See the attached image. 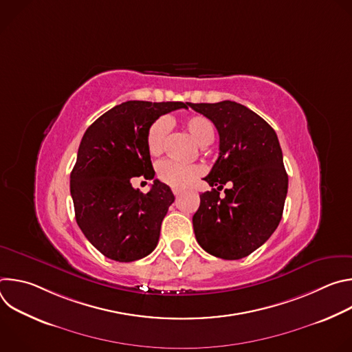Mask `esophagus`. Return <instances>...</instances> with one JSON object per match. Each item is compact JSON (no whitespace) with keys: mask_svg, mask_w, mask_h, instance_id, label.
Here are the masks:
<instances>
[{"mask_svg":"<svg viewBox=\"0 0 352 352\" xmlns=\"http://www.w3.org/2000/svg\"><path fill=\"white\" fill-rule=\"evenodd\" d=\"M173 193H174L175 196H178V195L181 193V189H173Z\"/></svg>","mask_w":352,"mask_h":352,"instance_id":"obj_1","label":"esophagus"}]
</instances>
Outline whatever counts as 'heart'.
<instances>
[{
	"mask_svg": "<svg viewBox=\"0 0 352 352\" xmlns=\"http://www.w3.org/2000/svg\"><path fill=\"white\" fill-rule=\"evenodd\" d=\"M184 126L199 146H208L214 139V126L212 121L204 116H193L185 120ZM171 122L167 117L157 118L147 129L146 146L150 155L159 156L164 152ZM159 178L174 186L184 188L202 174V168L195 164H181L173 160H163L157 167Z\"/></svg>",
	"mask_w": 352,
	"mask_h": 352,
	"instance_id": "obj_1",
	"label": "heart"
}]
</instances>
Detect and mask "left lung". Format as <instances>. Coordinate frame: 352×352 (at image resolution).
I'll return each instance as SVG.
<instances>
[{
  "label": "left lung",
  "mask_w": 352,
  "mask_h": 352,
  "mask_svg": "<svg viewBox=\"0 0 352 352\" xmlns=\"http://www.w3.org/2000/svg\"><path fill=\"white\" fill-rule=\"evenodd\" d=\"M188 106L220 136L219 159L204 178L216 188L200 195L192 219L196 241L216 258L242 259L270 238L283 216L288 175L278 138L262 117L230 100ZM227 182L232 188L221 197Z\"/></svg>",
  "instance_id": "8db88e82"
}]
</instances>
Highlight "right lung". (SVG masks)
<instances>
[{
    "label": "right lung",
    "instance_id": "add662e5",
    "mask_svg": "<svg viewBox=\"0 0 352 352\" xmlns=\"http://www.w3.org/2000/svg\"><path fill=\"white\" fill-rule=\"evenodd\" d=\"M178 109H188V103L131 100L98 117L80 140L71 173L75 217L89 242L109 259L133 262L157 246L175 197L159 179L147 193L135 189L131 179L155 178L147 129Z\"/></svg>",
    "mask_w": 352,
    "mask_h": 352
}]
</instances>
